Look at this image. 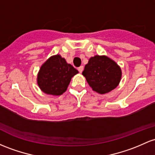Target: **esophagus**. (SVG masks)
I'll return each mask as SVG.
<instances>
[{
    "label": "esophagus",
    "mask_w": 155,
    "mask_h": 155,
    "mask_svg": "<svg viewBox=\"0 0 155 155\" xmlns=\"http://www.w3.org/2000/svg\"><path fill=\"white\" fill-rule=\"evenodd\" d=\"M83 69H84V67H83V66H80V67L78 68V71H79V73H81L83 71Z\"/></svg>",
    "instance_id": "obj_1"
}]
</instances>
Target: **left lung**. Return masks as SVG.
Here are the masks:
<instances>
[{
    "instance_id": "8db88e82",
    "label": "left lung",
    "mask_w": 155,
    "mask_h": 155,
    "mask_svg": "<svg viewBox=\"0 0 155 155\" xmlns=\"http://www.w3.org/2000/svg\"><path fill=\"white\" fill-rule=\"evenodd\" d=\"M82 75L93 91L105 94L118 85L121 69L115 61L107 56L96 55L89 59Z\"/></svg>"
}]
</instances>
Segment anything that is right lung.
Returning a JSON list of instances; mask_svg holds the SVG:
<instances>
[{
	"instance_id": "add662e5",
	"label": "right lung",
	"mask_w": 155,
	"mask_h": 155,
	"mask_svg": "<svg viewBox=\"0 0 155 155\" xmlns=\"http://www.w3.org/2000/svg\"><path fill=\"white\" fill-rule=\"evenodd\" d=\"M79 71L57 54L42 64L37 75V84L43 93L60 96L68 87L71 78Z\"/></svg>"
}]
</instances>
